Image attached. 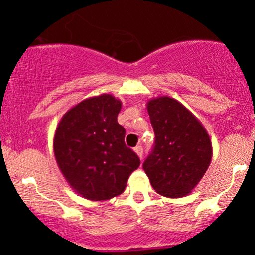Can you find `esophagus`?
<instances>
[{"instance_id":"1","label":"esophagus","mask_w":255,"mask_h":255,"mask_svg":"<svg viewBox=\"0 0 255 255\" xmlns=\"http://www.w3.org/2000/svg\"><path fill=\"white\" fill-rule=\"evenodd\" d=\"M135 151L137 155L139 156V159H143V147L142 145H137V147L135 148Z\"/></svg>"}]
</instances>
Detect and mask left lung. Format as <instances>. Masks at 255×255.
Listing matches in <instances>:
<instances>
[{
	"label": "left lung",
	"mask_w": 255,
	"mask_h": 255,
	"mask_svg": "<svg viewBox=\"0 0 255 255\" xmlns=\"http://www.w3.org/2000/svg\"><path fill=\"white\" fill-rule=\"evenodd\" d=\"M147 108L155 141L143 170L160 195L172 199L188 195L211 164L210 137L177 100L161 96L150 100Z\"/></svg>",
	"instance_id": "obj_1"
}]
</instances>
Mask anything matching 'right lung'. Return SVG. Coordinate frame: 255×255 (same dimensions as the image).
<instances>
[{
    "mask_svg": "<svg viewBox=\"0 0 255 255\" xmlns=\"http://www.w3.org/2000/svg\"><path fill=\"white\" fill-rule=\"evenodd\" d=\"M122 102L108 94L79 102L62 117L54 137L59 168L79 195L110 200L125 190L141 160L125 144L117 117Z\"/></svg>",
    "mask_w": 255,
    "mask_h": 255,
    "instance_id": "right-lung-1",
    "label": "right lung"
}]
</instances>
